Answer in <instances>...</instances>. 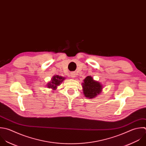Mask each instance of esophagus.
I'll return each mask as SVG.
<instances>
[{
  "label": "esophagus",
  "mask_w": 146,
  "mask_h": 146,
  "mask_svg": "<svg viewBox=\"0 0 146 146\" xmlns=\"http://www.w3.org/2000/svg\"><path fill=\"white\" fill-rule=\"evenodd\" d=\"M70 76H71L72 78H74V77H76V75H75L74 73H72L71 75H70Z\"/></svg>",
  "instance_id": "34e87169"
}]
</instances>
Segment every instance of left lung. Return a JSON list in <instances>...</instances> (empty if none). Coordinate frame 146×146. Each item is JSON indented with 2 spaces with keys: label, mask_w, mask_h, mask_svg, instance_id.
I'll return each mask as SVG.
<instances>
[{
  "label": "left lung",
  "mask_w": 146,
  "mask_h": 146,
  "mask_svg": "<svg viewBox=\"0 0 146 146\" xmlns=\"http://www.w3.org/2000/svg\"><path fill=\"white\" fill-rule=\"evenodd\" d=\"M83 92L85 96L89 98H93L100 94L102 89V85L94 81L90 76H88L82 83Z\"/></svg>",
  "instance_id": "1"
}]
</instances>
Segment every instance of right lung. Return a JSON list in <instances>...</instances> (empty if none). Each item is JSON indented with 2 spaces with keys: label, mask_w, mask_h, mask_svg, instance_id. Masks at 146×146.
<instances>
[{
  "label": "right lung",
  "mask_w": 146,
  "mask_h": 146,
  "mask_svg": "<svg viewBox=\"0 0 146 146\" xmlns=\"http://www.w3.org/2000/svg\"><path fill=\"white\" fill-rule=\"evenodd\" d=\"M64 80V78H63L62 77L58 76H54L52 80V82L48 84V88H52L53 90H55L57 88V86H58Z\"/></svg>",
  "instance_id": "obj_1"
}]
</instances>
